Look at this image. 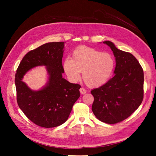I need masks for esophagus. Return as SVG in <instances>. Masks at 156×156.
I'll list each match as a JSON object with an SVG mask.
<instances>
[{
  "label": "esophagus",
  "instance_id": "esophagus-1",
  "mask_svg": "<svg viewBox=\"0 0 156 156\" xmlns=\"http://www.w3.org/2000/svg\"><path fill=\"white\" fill-rule=\"evenodd\" d=\"M80 93L81 94H86V92H87V90H86L85 89V88H81L80 89Z\"/></svg>",
  "mask_w": 156,
  "mask_h": 156
}]
</instances>
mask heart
<instances>
[{"label":"heart","mask_w":156,"mask_h":156,"mask_svg":"<svg viewBox=\"0 0 156 156\" xmlns=\"http://www.w3.org/2000/svg\"><path fill=\"white\" fill-rule=\"evenodd\" d=\"M114 64L113 57L109 53L81 46L74 51L72 59H65L63 68L69 79L73 82L80 80V72H82L83 80L88 87H98L109 80Z\"/></svg>","instance_id":"b5f03b06"}]
</instances>
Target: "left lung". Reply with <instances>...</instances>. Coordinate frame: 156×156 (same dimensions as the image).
I'll list each match as a JSON object with an SVG mask.
<instances>
[{"mask_svg":"<svg viewBox=\"0 0 156 156\" xmlns=\"http://www.w3.org/2000/svg\"><path fill=\"white\" fill-rule=\"evenodd\" d=\"M116 58L114 76L91 91L94 97L92 110L96 118L108 124H116L132 115L144 99V71L132 54L117 48L110 41Z\"/></svg>","mask_w":156,"mask_h":156,"instance_id":"left-lung-1","label":"left lung"}]
</instances>
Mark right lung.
Listing matches in <instances>:
<instances>
[{
    "instance_id": "right-lung-1",
    "label": "right lung",
    "mask_w": 156,
    "mask_h": 156,
    "mask_svg": "<svg viewBox=\"0 0 156 156\" xmlns=\"http://www.w3.org/2000/svg\"><path fill=\"white\" fill-rule=\"evenodd\" d=\"M64 46V42H49L30 51L24 56L16 70L18 104L31 121L41 127L50 128L63 124L80 96L81 86L62 78ZM38 65L46 66L49 81L42 89L34 91L22 79L28 70Z\"/></svg>"
}]
</instances>
